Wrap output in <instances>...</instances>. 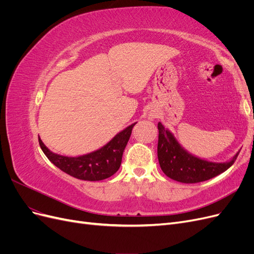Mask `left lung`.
Here are the masks:
<instances>
[{
  "mask_svg": "<svg viewBox=\"0 0 254 254\" xmlns=\"http://www.w3.org/2000/svg\"><path fill=\"white\" fill-rule=\"evenodd\" d=\"M158 159L163 173L171 179L182 183H197L209 180L226 172L238 156L225 163L210 162L184 150L174 135L159 123Z\"/></svg>",
  "mask_w": 254,
  "mask_h": 254,
  "instance_id": "left-lung-1",
  "label": "left lung"
}]
</instances>
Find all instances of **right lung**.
Wrapping results in <instances>:
<instances>
[{"label":"right lung","instance_id":"obj_1","mask_svg":"<svg viewBox=\"0 0 254 254\" xmlns=\"http://www.w3.org/2000/svg\"><path fill=\"white\" fill-rule=\"evenodd\" d=\"M135 123L128 126L104 147L80 157H64L52 152L39 137V144L44 155L61 171L75 178L87 181H99L109 178L119 171L123 152L131 135Z\"/></svg>","mask_w":254,"mask_h":254}]
</instances>
